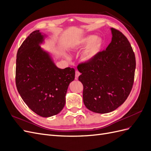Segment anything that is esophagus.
<instances>
[{"label": "esophagus", "mask_w": 151, "mask_h": 151, "mask_svg": "<svg viewBox=\"0 0 151 151\" xmlns=\"http://www.w3.org/2000/svg\"><path fill=\"white\" fill-rule=\"evenodd\" d=\"M80 76V72L78 71V70H76V75H75V79H78V77H79V76Z\"/></svg>", "instance_id": "1"}]
</instances>
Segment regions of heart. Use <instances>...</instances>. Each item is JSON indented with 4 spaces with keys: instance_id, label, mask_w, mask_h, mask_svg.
<instances>
[{
    "instance_id": "1",
    "label": "heart",
    "mask_w": 151,
    "mask_h": 151,
    "mask_svg": "<svg viewBox=\"0 0 151 151\" xmlns=\"http://www.w3.org/2000/svg\"><path fill=\"white\" fill-rule=\"evenodd\" d=\"M102 40L99 37H96L93 35H88L78 40L72 45L73 51L81 50L86 47L81 55V60L84 62L89 63L93 61L102 47ZM65 57L70 60L71 57L68 54H65Z\"/></svg>"
}]
</instances>
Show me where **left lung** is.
Masks as SVG:
<instances>
[{
	"instance_id": "obj_1",
	"label": "left lung",
	"mask_w": 151,
	"mask_h": 151,
	"mask_svg": "<svg viewBox=\"0 0 151 151\" xmlns=\"http://www.w3.org/2000/svg\"><path fill=\"white\" fill-rule=\"evenodd\" d=\"M111 42L93 61L77 66L81 73L86 107L97 113L115 110L125 102L134 84L135 54L120 31L110 28Z\"/></svg>"
}]
</instances>
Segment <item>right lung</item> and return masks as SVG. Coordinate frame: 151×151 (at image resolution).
I'll use <instances>...</instances> for the list:
<instances>
[{
  "label": "right lung",
  "instance_id": "add662e5",
  "mask_svg": "<svg viewBox=\"0 0 151 151\" xmlns=\"http://www.w3.org/2000/svg\"><path fill=\"white\" fill-rule=\"evenodd\" d=\"M48 36L36 30L17 53L16 83L24 102L43 117L60 113L65 104L68 87L75 78L74 68H58L52 54L41 47Z\"/></svg>",
  "mask_w": 151,
  "mask_h": 151
}]
</instances>
